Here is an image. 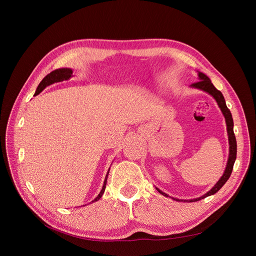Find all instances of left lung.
<instances>
[{
  "instance_id": "obj_1",
  "label": "left lung",
  "mask_w": 256,
  "mask_h": 256,
  "mask_svg": "<svg viewBox=\"0 0 256 256\" xmlns=\"http://www.w3.org/2000/svg\"><path fill=\"white\" fill-rule=\"evenodd\" d=\"M199 82H194L192 84L191 86L193 88H200L202 90H205L207 92L208 94H210L218 102L222 114L224 115V118H226V128H228V144H230V155H228V164H226V170H224V176L220 178V180L216 184L214 187L207 192L205 195H203L202 197H199L197 199H192V200H184V201H190V202H195V201H198V200H201L207 196H210V195H214L216 194L222 186L226 184V182L228 180V178L230 176V174L232 172H233V166H234V164H235V160H236V157H237V142H236V136H235V134H234V122H233V118H232V114H230V111L228 110V108L226 107V101H224V98L222 96V92L216 90L214 88V86L212 84V80L208 78V76H206L202 72H199ZM156 190L164 196H166L168 195L166 193H164L162 191H160L158 188H156ZM174 199V198H172ZM182 201V200H180Z\"/></svg>"
}]
</instances>
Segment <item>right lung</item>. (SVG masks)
I'll use <instances>...</instances> for the list:
<instances>
[{"label":"right lung","instance_id":"obj_1","mask_svg":"<svg viewBox=\"0 0 256 256\" xmlns=\"http://www.w3.org/2000/svg\"><path fill=\"white\" fill-rule=\"evenodd\" d=\"M72 69L69 68H61V69H56V70L52 72L51 74H49L48 76H46L40 82V84L36 88V95H38L40 92L46 88L48 86L54 82H63V80H67L70 78L72 76ZM108 174H109V170L106 174V178H105V180H104V184H103V188L100 192V194L97 196V198L94 200V201H97L99 200L102 195L104 194V191H105V188H106V182H107V178H108Z\"/></svg>","mask_w":256,"mask_h":256}]
</instances>
